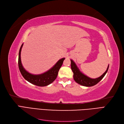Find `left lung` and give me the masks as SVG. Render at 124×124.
I'll use <instances>...</instances> for the list:
<instances>
[{
	"mask_svg": "<svg viewBox=\"0 0 124 124\" xmlns=\"http://www.w3.org/2000/svg\"><path fill=\"white\" fill-rule=\"evenodd\" d=\"M71 61V68L73 72V78L74 81H76L77 83L79 84L82 86H86V87H91L97 84V83L99 82L104 77L105 75L107 73V71L108 69V66L107 70L102 75L96 78H92L86 76V75L84 74L82 72H81L79 69L76 65V63H75L72 60H70Z\"/></svg>",
	"mask_w": 124,
	"mask_h": 124,
	"instance_id": "1",
	"label": "left lung"
}]
</instances>
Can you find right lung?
<instances>
[{
	"label": "right lung",
	"mask_w": 124,
	"mask_h": 124,
	"mask_svg": "<svg viewBox=\"0 0 124 124\" xmlns=\"http://www.w3.org/2000/svg\"><path fill=\"white\" fill-rule=\"evenodd\" d=\"M23 43L22 44L18 54V64L22 76L30 83L38 86H46L50 84L57 77L59 70L61 68L65 58H62L56 63V64L46 72L40 74H32L26 71L22 65L21 59V52Z\"/></svg>",
	"instance_id": "add662e5"
}]
</instances>
